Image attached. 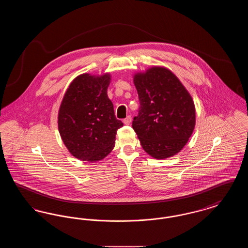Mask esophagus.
<instances>
[{
    "label": "esophagus",
    "instance_id": "34e87169",
    "mask_svg": "<svg viewBox=\"0 0 248 248\" xmlns=\"http://www.w3.org/2000/svg\"><path fill=\"white\" fill-rule=\"evenodd\" d=\"M131 121H132V117L131 116H127L126 118L124 119V124H126V125H128V124H130V123H131Z\"/></svg>",
    "mask_w": 248,
    "mask_h": 248
}]
</instances>
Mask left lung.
<instances>
[{
    "mask_svg": "<svg viewBox=\"0 0 248 248\" xmlns=\"http://www.w3.org/2000/svg\"><path fill=\"white\" fill-rule=\"evenodd\" d=\"M140 108L132 122L144 151L156 159L179 153L195 126L192 98L172 71L154 67L134 77Z\"/></svg>",
    "mask_w": 248,
    "mask_h": 248,
    "instance_id": "obj_1",
    "label": "left lung"
}]
</instances>
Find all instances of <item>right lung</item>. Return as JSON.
I'll list each match as a JSON object with an SVG mask.
<instances>
[{"label": "right lung", "instance_id": "right-lung-1", "mask_svg": "<svg viewBox=\"0 0 248 248\" xmlns=\"http://www.w3.org/2000/svg\"><path fill=\"white\" fill-rule=\"evenodd\" d=\"M109 74L84 73L70 84L61 102L59 130L69 152L83 161L105 158L115 145L123 123L116 119L113 104L107 94Z\"/></svg>", "mask_w": 248, "mask_h": 248}]
</instances>
